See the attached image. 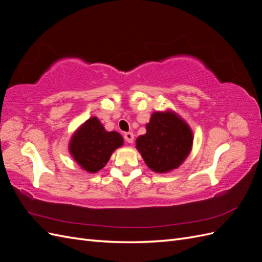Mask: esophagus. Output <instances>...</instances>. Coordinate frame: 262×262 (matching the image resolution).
Segmentation results:
<instances>
[{
	"label": "esophagus",
	"mask_w": 262,
	"mask_h": 262,
	"mask_svg": "<svg viewBox=\"0 0 262 262\" xmlns=\"http://www.w3.org/2000/svg\"><path fill=\"white\" fill-rule=\"evenodd\" d=\"M123 138H124V140H125L126 143H133L134 136H133V133H132V132H126V133H124Z\"/></svg>",
	"instance_id": "esophagus-1"
}]
</instances>
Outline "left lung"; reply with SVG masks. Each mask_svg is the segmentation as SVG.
<instances>
[{
	"mask_svg": "<svg viewBox=\"0 0 262 262\" xmlns=\"http://www.w3.org/2000/svg\"><path fill=\"white\" fill-rule=\"evenodd\" d=\"M189 125L173 113H154L146 133L137 139V148L148 167L156 172L176 169L192 146Z\"/></svg>",
	"mask_w": 262,
	"mask_h": 262,
	"instance_id": "left-lung-1",
	"label": "left lung"
}]
</instances>
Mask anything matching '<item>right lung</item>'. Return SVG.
<instances>
[{
	"label": "right lung",
	"mask_w": 262,
	"mask_h": 262,
	"mask_svg": "<svg viewBox=\"0 0 262 262\" xmlns=\"http://www.w3.org/2000/svg\"><path fill=\"white\" fill-rule=\"evenodd\" d=\"M122 144L120 134L106 131L98 119L93 117L74 133L70 142V152L83 169L96 172L107 164L114 150Z\"/></svg>",
	"instance_id": "right-lung-1"
}]
</instances>
